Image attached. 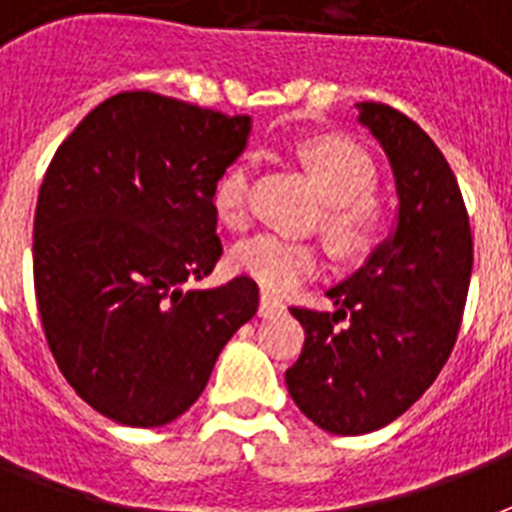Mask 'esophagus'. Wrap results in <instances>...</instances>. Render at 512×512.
Instances as JSON below:
<instances>
[{"label": "esophagus", "mask_w": 512, "mask_h": 512, "mask_svg": "<svg viewBox=\"0 0 512 512\" xmlns=\"http://www.w3.org/2000/svg\"><path fill=\"white\" fill-rule=\"evenodd\" d=\"M281 311H284V303H279L276 297H271V295L260 297V316H263V319L279 316Z\"/></svg>", "instance_id": "esophagus-1"}]
</instances>
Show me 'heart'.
Masks as SVG:
<instances>
[{"instance_id": "heart-1", "label": "heart", "mask_w": 512, "mask_h": 512, "mask_svg": "<svg viewBox=\"0 0 512 512\" xmlns=\"http://www.w3.org/2000/svg\"><path fill=\"white\" fill-rule=\"evenodd\" d=\"M303 162L327 196L324 231L332 247L345 257H358L377 244L385 225V209L374 196L372 159L345 138H316L303 146ZM252 162L239 159L217 177L212 191L215 217L228 228H244L249 220ZM228 263L239 276L257 281L271 295H287L321 268V255L311 241L281 233H260L231 249Z\"/></svg>"}]
</instances>
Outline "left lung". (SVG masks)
<instances>
[{
  "mask_svg": "<svg viewBox=\"0 0 512 512\" xmlns=\"http://www.w3.org/2000/svg\"><path fill=\"white\" fill-rule=\"evenodd\" d=\"M356 108L396 175V236L329 289L335 311L289 308L305 329L289 396L337 436L388 425L433 385L457 342L473 271L468 209L444 154L393 106Z\"/></svg>",
  "mask_w": 512,
  "mask_h": 512,
  "instance_id": "obj_1",
  "label": "left lung"
}]
</instances>
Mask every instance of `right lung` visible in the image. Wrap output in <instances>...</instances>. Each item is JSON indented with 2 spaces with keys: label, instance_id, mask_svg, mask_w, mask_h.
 I'll return each instance as SVG.
<instances>
[{
  "label": "right lung",
  "instance_id": "right-lung-1",
  "mask_svg": "<svg viewBox=\"0 0 512 512\" xmlns=\"http://www.w3.org/2000/svg\"><path fill=\"white\" fill-rule=\"evenodd\" d=\"M249 127V116L119 92L84 116L44 172L36 308L68 385L108 420L159 428L180 417L257 313L247 276L183 289L223 255L212 191Z\"/></svg>",
  "mask_w": 512,
  "mask_h": 512
}]
</instances>
